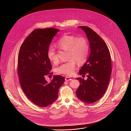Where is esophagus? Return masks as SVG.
Listing matches in <instances>:
<instances>
[{
	"mask_svg": "<svg viewBox=\"0 0 131 131\" xmlns=\"http://www.w3.org/2000/svg\"><path fill=\"white\" fill-rule=\"evenodd\" d=\"M72 79L71 78H70V77H66V78H65V81H71Z\"/></svg>",
	"mask_w": 131,
	"mask_h": 131,
	"instance_id": "1",
	"label": "esophagus"
}]
</instances>
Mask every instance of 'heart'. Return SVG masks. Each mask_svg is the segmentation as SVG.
<instances>
[{
    "instance_id": "1",
    "label": "heart",
    "mask_w": 131,
    "mask_h": 131,
    "mask_svg": "<svg viewBox=\"0 0 131 131\" xmlns=\"http://www.w3.org/2000/svg\"><path fill=\"white\" fill-rule=\"evenodd\" d=\"M56 44L60 49L68 51L69 59L56 68V73L68 75H72L76 68V62L81 64L87 59L89 48L86 39L73 35H64L57 40ZM48 56L52 62L56 63L58 61L56 50L52 47L48 50Z\"/></svg>"
}]
</instances>
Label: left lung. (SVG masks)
<instances>
[{
  "mask_svg": "<svg viewBox=\"0 0 131 131\" xmlns=\"http://www.w3.org/2000/svg\"><path fill=\"white\" fill-rule=\"evenodd\" d=\"M79 27L86 33L91 51L86 62L79 71L82 77L87 75V80L76 78L80 82L76 95L80 100L92 104L103 96L108 85L112 69L111 56L105 42L98 34L87 26Z\"/></svg>",
  "mask_w": 131,
  "mask_h": 131,
  "instance_id": "left-lung-1",
  "label": "left lung"
}]
</instances>
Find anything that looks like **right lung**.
I'll return each instance as SVG.
<instances>
[{
    "label": "right lung",
    "mask_w": 131,
    "mask_h": 131,
    "mask_svg": "<svg viewBox=\"0 0 131 131\" xmlns=\"http://www.w3.org/2000/svg\"><path fill=\"white\" fill-rule=\"evenodd\" d=\"M54 28L37 29L32 31L21 44L18 58V74L21 87L28 99L41 107L56 101L58 90L65 81L60 75H54L48 82L46 75L52 74L48 56L50 44L56 33Z\"/></svg>",
    "instance_id": "obj_1"
}]
</instances>
